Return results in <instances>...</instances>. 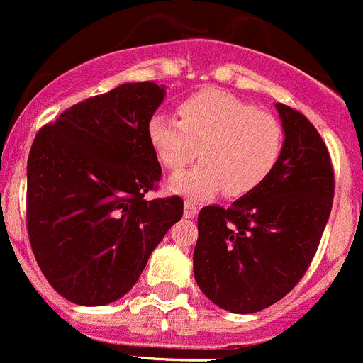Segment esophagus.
I'll use <instances>...</instances> for the list:
<instances>
[{
    "label": "esophagus",
    "mask_w": 363,
    "mask_h": 363,
    "mask_svg": "<svg viewBox=\"0 0 363 363\" xmlns=\"http://www.w3.org/2000/svg\"><path fill=\"white\" fill-rule=\"evenodd\" d=\"M184 216L185 218H194L196 214H198V205L194 203V201H191V199H185L184 203Z\"/></svg>",
    "instance_id": "esophagus-1"
}]
</instances>
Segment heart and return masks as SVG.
I'll return each instance as SVG.
<instances>
[{
  "label": "heart",
  "instance_id": "1",
  "mask_svg": "<svg viewBox=\"0 0 363 363\" xmlns=\"http://www.w3.org/2000/svg\"><path fill=\"white\" fill-rule=\"evenodd\" d=\"M179 121L155 115L147 138L160 164L178 172L198 156L201 164L172 176L174 194L207 199L225 189L230 198L257 191L282 151L281 122L272 113L221 89H201L178 106Z\"/></svg>",
  "mask_w": 363,
  "mask_h": 363
}]
</instances>
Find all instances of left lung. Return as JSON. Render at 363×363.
Here are the masks:
<instances>
[{
	"mask_svg": "<svg viewBox=\"0 0 363 363\" xmlns=\"http://www.w3.org/2000/svg\"><path fill=\"white\" fill-rule=\"evenodd\" d=\"M284 133L274 172L228 208L198 216L194 279L230 313H255L290 294L320 242L333 205L328 147L302 113L275 104Z\"/></svg>",
	"mask_w": 363,
	"mask_h": 363,
	"instance_id": "8db88e82",
	"label": "left lung"
}]
</instances>
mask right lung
<instances>
[{"instance_id":"right-lung-1","label":"right lung","mask_w":363,"mask_h":363,"mask_svg":"<svg viewBox=\"0 0 363 363\" xmlns=\"http://www.w3.org/2000/svg\"><path fill=\"white\" fill-rule=\"evenodd\" d=\"M165 86L125 82L61 113L26 164V223L52 288L79 306L124 297L184 214L178 196L147 199L162 167L147 124Z\"/></svg>"}]
</instances>
